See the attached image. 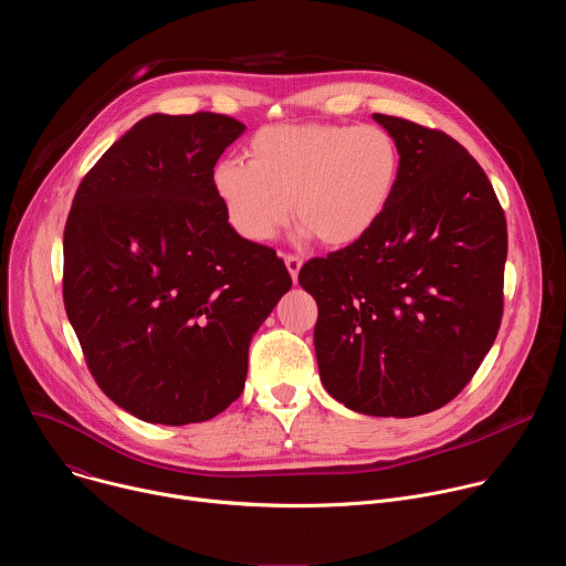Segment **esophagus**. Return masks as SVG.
I'll return each instance as SVG.
<instances>
[{
	"label": "esophagus",
	"mask_w": 566,
	"mask_h": 566,
	"mask_svg": "<svg viewBox=\"0 0 566 566\" xmlns=\"http://www.w3.org/2000/svg\"><path fill=\"white\" fill-rule=\"evenodd\" d=\"M284 264H286V269H289L293 282H297V273H300V269H302V260H300L297 255H284Z\"/></svg>",
	"instance_id": "1"
}]
</instances>
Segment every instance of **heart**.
<instances>
[{
  "mask_svg": "<svg viewBox=\"0 0 566 566\" xmlns=\"http://www.w3.org/2000/svg\"><path fill=\"white\" fill-rule=\"evenodd\" d=\"M249 164L223 158L212 188L230 226L249 241H269L293 214L300 237L352 247L387 210L400 172V149L376 125H271L247 149Z\"/></svg>",
  "mask_w": 566,
  "mask_h": 566,
  "instance_id": "obj_1",
  "label": "heart"
}]
</instances>
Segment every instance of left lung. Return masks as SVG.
<instances>
[{"mask_svg":"<svg viewBox=\"0 0 566 566\" xmlns=\"http://www.w3.org/2000/svg\"><path fill=\"white\" fill-rule=\"evenodd\" d=\"M400 149L394 197L356 244L308 260L319 380L345 408L408 419L450 402L497 338L506 217L463 145L371 116Z\"/></svg>","mask_w":566,"mask_h":566,"instance_id":"8db88e82","label":"left lung"}]
</instances>
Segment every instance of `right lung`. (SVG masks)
Wrapping results in <instances>:
<instances>
[{
	"label": "right lung",
	"instance_id": "1",
	"mask_svg": "<svg viewBox=\"0 0 566 566\" xmlns=\"http://www.w3.org/2000/svg\"><path fill=\"white\" fill-rule=\"evenodd\" d=\"M244 125L151 114L80 184L64 228V308L118 408L188 426L239 398L249 347L291 289L277 253L241 237L212 168Z\"/></svg>",
	"mask_w": 566,
	"mask_h": 566
}]
</instances>
